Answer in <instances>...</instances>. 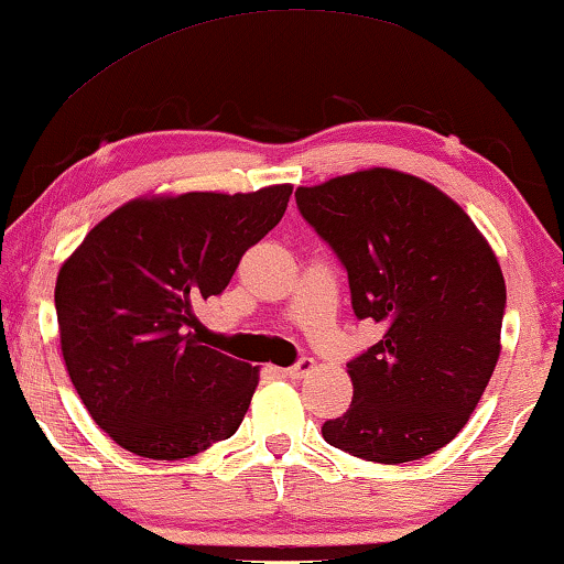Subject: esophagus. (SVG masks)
I'll list each match as a JSON object with an SVG mask.
<instances>
[{
	"mask_svg": "<svg viewBox=\"0 0 564 564\" xmlns=\"http://www.w3.org/2000/svg\"><path fill=\"white\" fill-rule=\"evenodd\" d=\"M315 369V361L313 358H300L295 366H290V369H284V377L288 379H305L310 371Z\"/></svg>",
	"mask_w": 564,
	"mask_h": 564,
	"instance_id": "esophagus-1",
	"label": "esophagus"
}]
</instances>
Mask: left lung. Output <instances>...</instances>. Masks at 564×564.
<instances>
[{"instance_id": "8db88e82", "label": "left lung", "mask_w": 564, "mask_h": 564, "mask_svg": "<svg viewBox=\"0 0 564 564\" xmlns=\"http://www.w3.org/2000/svg\"><path fill=\"white\" fill-rule=\"evenodd\" d=\"M305 221L348 272L358 321L383 336L348 364L354 399L325 443L410 463L465 427L501 354L506 284L470 216L422 177L389 167L297 187Z\"/></svg>"}]
</instances>
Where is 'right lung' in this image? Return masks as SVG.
Masks as SVG:
<instances>
[{
    "instance_id": "right-lung-1",
    "label": "right lung",
    "mask_w": 564,
    "mask_h": 564,
    "mask_svg": "<svg viewBox=\"0 0 564 564\" xmlns=\"http://www.w3.org/2000/svg\"><path fill=\"white\" fill-rule=\"evenodd\" d=\"M292 185L134 198L96 224L55 282L65 369L124 451L181 460L231 437L259 369L203 346L195 305L284 216Z\"/></svg>"
}]
</instances>
